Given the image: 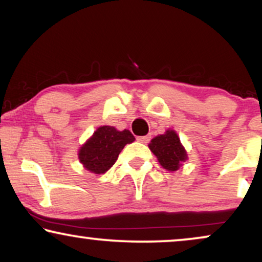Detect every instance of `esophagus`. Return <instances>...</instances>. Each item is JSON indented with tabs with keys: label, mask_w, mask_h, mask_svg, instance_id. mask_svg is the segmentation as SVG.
Returning <instances> with one entry per match:
<instances>
[{
	"label": "esophagus",
	"mask_w": 262,
	"mask_h": 262,
	"mask_svg": "<svg viewBox=\"0 0 262 262\" xmlns=\"http://www.w3.org/2000/svg\"><path fill=\"white\" fill-rule=\"evenodd\" d=\"M137 141L139 143H143V144H146L150 141V136H139V137H137Z\"/></svg>",
	"instance_id": "obj_1"
}]
</instances>
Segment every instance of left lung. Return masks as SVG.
I'll list each match as a JSON object with an SVG mask.
<instances>
[{
    "label": "left lung",
    "instance_id": "8db88e82",
    "mask_svg": "<svg viewBox=\"0 0 262 262\" xmlns=\"http://www.w3.org/2000/svg\"><path fill=\"white\" fill-rule=\"evenodd\" d=\"M149 149L157 157L161 166L169 171L178 170L188 159L187 151L181 144L178 134L170 128L163 135L152 138L149 143Z\"/></svg>",
    "mask_w": 262,
    "mask_h": 262
}]
</instances>
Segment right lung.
I'll list each match as a JSON object with an SVG mask.
<instances>
[{
  "instance_id": "add662e5",
  "label": "right lung",
  "mask_w": 262,
  "mask_h": 262,
  "mask_svg": "<svg viewBox=\"0 0 262 262\" xmlns=\"http://www.w3.org/2000/svg\"><path fill=\"white\" fill-rule=\"evenodd\" d=\"M135 141L128 130L119 131L103 125L78 150V160L85 169L94 174H103L116 163L121 150Z\"/></svg>"
}]
</instances>
